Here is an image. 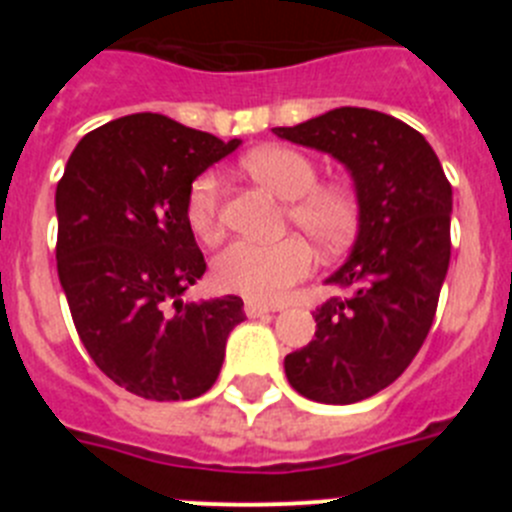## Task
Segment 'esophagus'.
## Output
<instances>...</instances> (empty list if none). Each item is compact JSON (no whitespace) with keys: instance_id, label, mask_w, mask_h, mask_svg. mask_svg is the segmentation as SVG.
I'll return each instance as SVG.
<instances>
[{"instance_id":"34e87169","label":"esophagus","mask_w":512,"mask_h":512,"mask_svg":"<svg viewBox=\"0 0 512 512\" xmlns=\"http://www.w3.org/2000/svg\"><path fill=\"white\" fill-rule=\"evenodd\" d=\"M243 310H246L248 318H264V315L274 312L269 305H261V302H246V307H243Z\"/></svg>"}]
</instances>
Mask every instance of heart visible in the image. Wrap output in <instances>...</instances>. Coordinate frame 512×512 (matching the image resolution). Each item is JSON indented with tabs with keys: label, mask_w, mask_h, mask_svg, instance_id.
I'll list each match as a JSON object with an SVG mask.
<instances>
[{
	"label": "heart",
	"mask_w": 512,
	"mask_h": 512,
	"mask_svg": "<svg viewBox=\"0 0 512 512\" xmlns=\"http://www.w3.org/2000/svg\"><path fill=\"white\" fill-rule=\"evenodd\" d=\"M241 166L251 179L289 200L287 223L305 230L323 253H338L354 241L361 225L359 194L346 184H318V166L297 148L264 146L246 153ZM187 223L197 238L212 243L223 230L220 179L205 171L189 184L184 200ZM315 256L305 238L282 241H233L217 253L212 279L223 292L256 302H282L295 284L310 277Z\"/></svg>",
	"instance_id": "b5f03b06"
}]
</instances>
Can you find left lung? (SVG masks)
I'll use <instances>...</instances> for the list:
<instances>
[{"label": "left lung", "instance_id": "obj_1", "mask_svg": "<svg viewBox=\"0 0 512 512\" xmlns=\"http://www.w3.org/2000/svg\"><path fill=\"white\" fill-rule=\"evenodd\" d=\"M274 133L354 174L359 238L328 279L348 295L312 312L315 338L284 359L302 397L351 405L390 387L431 330L451 259V184L428 140L384 112L338 107Z\"/></svg>", "mask_w": 512, "mask_h": 512}]
</instances>
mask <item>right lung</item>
I'll return each instance as SVG.
<instances>
[{
  "label": "right lung",
  "instance_id": "add662e5",
  "mask_svg": "<svg viewBox=\"0 0 512 512\" xmlns=\"http://www.w3.org/2000/svg\"><path fill=\"white\" fill-rule=\"evenodd\" d=\"M238 143L138 112L84 135L58 182V279L76 333L133 395H205L228 333L246 318L235 295L179 300L207 269L184 212L187 189Z\"/></svg>",
  "mask_w": 512,
  "mask_h": 512
}]
</instances>
